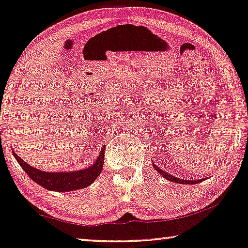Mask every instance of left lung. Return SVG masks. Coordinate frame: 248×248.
<instances>
[{"label":"left lung","instance_id":"1","mask_svg":"<svg viewBox=\"0 0 248 248\" xmlns=\"http://www.w3.org/2000/svg\"><path fill=\"white\" fill-rule=\"evenodd\" d=\"M153 166H154V168L156 169V170L160 173V175H162L165 177L166 179H168L169 182H172V183H177V184H184V185H188V184H198V183H202V180L204 179H199V180H186V179H180V178H177V177H175V176H172V175H170V173H168V172H166V171H164V170H161V169L159 168V167H157V165H155L154 162H153Z\"/></svg>","mask_w":248,"mask_h":248}]
</instances>
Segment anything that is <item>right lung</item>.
Returning <instances> with one entry per match:
<instances>
[{
	"instance_id": "add662e5",
	"label": "right lung",
	"mask_w": 248,
	"mask_h": 248,
	"mask_svg": "<svg viewBox=\"0 0 248 248\" xmlns=\"http://www.w3.org/2000/svg\"><path fill=\"white\" fill-rule=\"evenodd\" d=\"M12 153L22 169L28 173V176L33 182L39 184L40 186H42L47 190L60 191V193L81 189V188L90 186L97 179V177L100 175L103 167V161H105V148H101V151L97 159L86 169L77 171L49 172L32 167L22 158L18 157L16 151H12Z\"/></svg>"
}]
</instances>
